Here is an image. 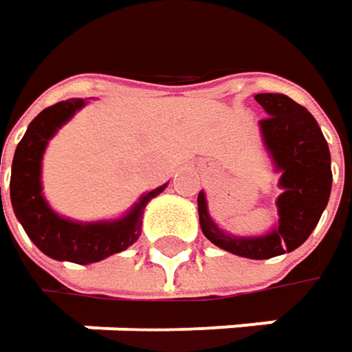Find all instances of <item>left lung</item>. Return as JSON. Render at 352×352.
Returning a JSON list of instances; mask_svg holds the SVG:
<instances>
[{
    "label": "left lung",
    "mask_w": 352,
    "mask_h": 352,
    "mask_svg": "<svg viewBox=\"0 0 352 352\" xmlns=\"http://www.w3.org/2000/svg\"><path fill=\"white\" fill-rule=\"evenodd\" d=\"M254 98L268 114L260 120V131L276 171L282 173V193L276 199L278 228L258 238H236L209 217L204 191L197 195V209L201 232L211 243L241 258L268 260L308 240L329 204L333 171L329 144L310 112L286 94L268 92Z\"/></svg>",
    "instance_id": "obj_1"
}]
</instances>
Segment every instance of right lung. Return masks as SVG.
<instances>
[{"label": "right lung", "instance_id": "1", "mask_svg": "<svg viewBox=\"0 0 352 352\" xmlns=\"http://www.w3.org/2000/svg\"><path fill=\"white\" fill-rule=\"evenodd\" d=\"M86 102L62 100L40 112L19 141L12 163L10 195L14 213L25 234L46 256L74 264H92L133 245L141 236L144 206L167 185H161L135 204L124 217L112 221H72L60 217L42 195V157L56 131L68 122ZM1 191V189H0Z\"/></svg>", "mask_w": 352, "mask_h": 352}]
</instances>
